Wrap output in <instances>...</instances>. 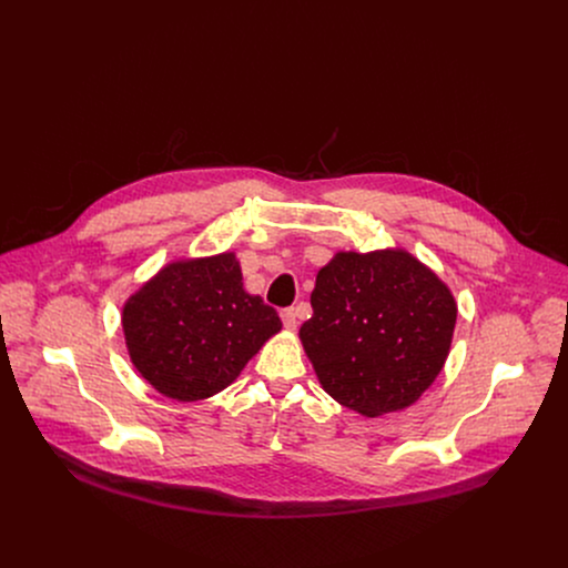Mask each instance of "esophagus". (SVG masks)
<instances>
[{
  "instance_id": "esophagus-1",
  "label": "esophagus",
  "mask_w": 568,
  "mask_h": 568,
  "mask_svg": "<svg viewBox=\"0 0 568 568\" xmlns=\"http://www.w3.org/2000/svg\"><path fill=\"white\" fill-rule=\"evenodd\" d=\"M281 318H283V325H285L287 332H294V329H296L298 321H296V310H294V307L283 310V312H281Z\"/></svg>"
}]
</instances>
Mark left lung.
Listing matches in <instances>:
<instances>
[{
    "instance_id": "1",
    "label": "left lung",
    "mask_w": 568,
    "mask_h": 568,
    "mask_svg": "<svg viewBox=\"0 0 568 568\" xmlns=\"http://www.w3.org/2000/svg\"><path fill=\"white\" fill-rule=\"evenodd\" d=\"M298 338L327 395L362 417L413 406L442 373L453 290L406 247L336 252L316 274Z\"/></svg>"
}]
</instances>
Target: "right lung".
I'll return each mask as SVG.
<instances>
[{"mask_svg": "<svg viewBox=\"0 0 568 568\" xmlns=\"http://www.w3.org/2000/svg\"><path fill=\"white\" fill-rule=\"evenodd\" d=\"M120 323L135 371L178 402L222 393L283 329L278 314L243 290L234 252L169 261L124 301Z\"/></svg>", "mask_w": 568, "mask_h": 568, "instance_id": "1", "label": "right lung"}]
</instances>
